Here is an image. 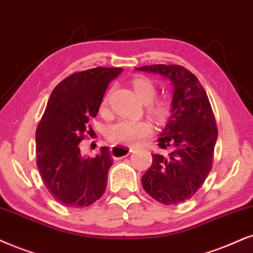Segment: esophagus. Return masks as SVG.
<instances>
[{"mask_svg":"<svg viewBox=\"0 0 253 253\" xmlns=\"http://www.w3.org/2000/svg\"><path fill=\"white\" fill-rule=\"evenodd\" d=\"M132 147H125V146H112L111 155L113 159H121L125 156L129 155L133 152Z\"/></svg>","mask_w":253,"mask_h":253,"instance_id":"esophagus-1","label":"esophagus"}]
</instances>
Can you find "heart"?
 Returning <instances> with one entry per match:
<instances>
[{
	"instance_id": "1",
	"label": "heart",
	"mask_w": 253,
	"mask_h": 253,
	"mask_svg": "<svg viewBox=\"0 0 253 253\" xmlns=\"http://www.w3.org/2000/svg\"><path fill=\"white\" fill-rule=\"evenodd\" d=\"M133 88L135 91L137 98L143 104H150L148 106V113L158 121L166 119L169 105L166 100L154 101L156 97V87L150 79L145 77H137L132 82ZM108 106V95L101 101L100 110L105 112ZM152 125L145 120H120L113 124L107 129V139L112 143L118 145H139L143 140L152 135Z\"/></svg>"
}]
</instances>
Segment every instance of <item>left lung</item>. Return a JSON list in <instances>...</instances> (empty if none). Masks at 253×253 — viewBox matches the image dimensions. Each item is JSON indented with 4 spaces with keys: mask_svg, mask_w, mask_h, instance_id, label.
Here are the masks:
<instances>
[{
    "mask_svg": "<svg viewBox=\"0 0 253 253\" xmlns=\"http://www.w3.org/2000/svg\"><path fill=\"white\" fill-rule=\"evenodd\" d=\"M159 75L172 85L171 114L158 139L168 154H152L153 162L141 178L147 194L162 204L189 200L206 181L212 166L218 136L206 89L190 71L180 65L136 68Z\"/></svg>",
    "mask_w": 253,
    "mask_h": 253,
    "instance_id": "obj_1",
    "label": "left lung"
}]
</instances>
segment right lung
Returning <instances> with one entry per match:
<instances>
[{
	"mask_svg": "<svg viewBox=\"0 0 253 253\" xmlns=\"http://www.w3.org/2000/svg\"><path fill=\"white\" fill-rule=\"evenodd\" d=\"M121 72V68H94L73 73L50 95L36 130L37 167L51 196L63 206L88 207L105 193L113 164L110 149L101 147L95 158H85L79 143L108 84Z\"/></svg>",
	"mask_w": 253,
	"mask_h": 253,
	"instance_id": "1",
	"label": "right lung"
}]
</instances>
